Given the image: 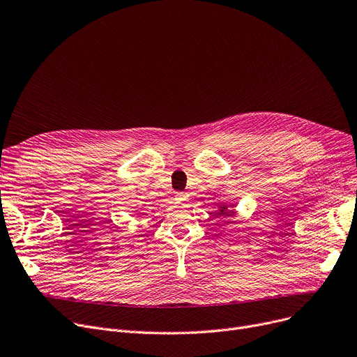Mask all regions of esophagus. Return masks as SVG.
<instances>
[{
    "label": "esophagus",
    "mask_w": 357,
    "mask_h": 357,
    "mask_svg": "<svg viewBox=\"0 0 357 357\" xmlns=\"http://www.w3.org/2000/svg\"><path fill=\"white\" fill-rule=\"evenodd\" d=\"M175 199H176V202H185V201L190 199V195L186 194V192H178L175 195Z\"/></svg>",
    "instance_id": "1"
}]
</instances>
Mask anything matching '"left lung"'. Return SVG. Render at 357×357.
<instances>
[{
  "label": "left lung",
  "mask_w": 357,
  "mask_h": 357,
  "mask_svg": "<svg viewBox=\"0 0 357 357\" xmlns=\"http://www.w3.org/2000/svg\"><path fill=\"white\" fill-rule=\"evenodd\" d=\"M234 208H236V204H233V202L220 204L217 211H214V215L218 218H227L231 214H234Z\"/></svg>",
  "instance_id": "1"
}]
</instances>
